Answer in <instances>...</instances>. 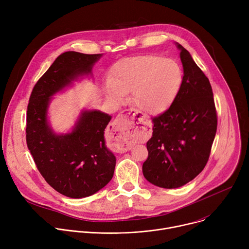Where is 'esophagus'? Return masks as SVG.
Segmentation results:
<instances>
[{"label": "esophagus", "mask_w": 249, "mask_h": 249, "mask_svg": "<svg viewBox=\"0 0 249 249\" xmlns=\"http://www.w3.org/2000/svg\"><path fill=\"white\" fill-rule=\"evenodd\" d=\"M131 116V112L130 111H126L123 114H119L115 120L112 123V128L113 129H124L127 132H130V130H132L134 128V123L133 121H131L129 119V117ZM131 149V145L127 142H123V143L120 145V150L123 152H127Z\"/></svg>", "instance_id": "34e87169"}]
</instances>
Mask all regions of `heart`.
I'll return each instance as SVG.
<instances>
[{"label":"heart","instance_id":"heart-1","mask_svg":"<svg viewBox=\"0 0 249 249\" xmlns=\"http://www.w3.org/2000/svg\"><path fill=\"white\" fill-rule=\"evenodd\" d=\"M182 82V69L176 61L143 55L118 62L105 92L108 100L119 104L132 91V102L138 109L157 114L171 104Z\"/></svg>","mask_w":249,"mask_h":249}]
</instances>
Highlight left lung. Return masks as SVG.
Wrapping results in <instances>:
<instances>
[{
	"mask_svg": "<svg viewBox=\"0 0 249 249\" xmlns=\"http://www.w3.org/2000/svg\"><path fill=\"white\" fill-rule=\"evenodd\" d=\"M180 49L183 82L169 107L152 118L153 136L143 174L162 188L180 187L204 169L214 142L218 117L209 79L190 53Z\"/></svg>",
	"mask_w": 249,
	"mask_h": 249,
	"instance_id": "obj_1",
	"label": "left lung"
}]
</instances>
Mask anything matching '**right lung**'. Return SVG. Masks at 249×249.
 <instances>
[{
    "label": "right lung",
    "mask_w": 249,
    "mask_h": 249,
    "mask_svg": "<svg viewBox=\"0 0 249 249\" xmlns=\"http://www.w3.org/2000/svg\"><path fill=\"white\" fill-rule=\"evenodd\" d=\"M100 57L75 51L61 54L35 84L27 105V148L46 182L70 198L90 196L111 180L116 159L104 141L111 117L96 110L84 111L72 132L56 135L49 127L47 108L52 95L89 74Z\"/></svg>",
    "instance_id": "obj_1"
}]
</instances>
